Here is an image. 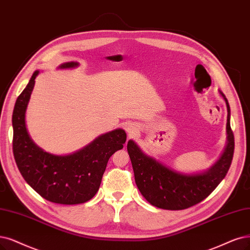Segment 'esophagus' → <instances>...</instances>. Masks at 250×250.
I'll use <instances>...</instances> for the list:
<instances>
[{
    "label": "esophagus",
    "instance_id": "1",
    "mask_svg": "<svg viewBox=\"0 0 250 250\" xmlns=\"http://www.w3.org/2000/svg\"><path fill=\"white\" fill-rule=\"evenodd\" d=\"M125 130H126L128 136H131V137L134 136L137 133V127L135 125H125Z\"/></svg>",
    "mask_w": 250,
    "mask_h": 250
}]
</instances>
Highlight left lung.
Returning a JSON list of instances; mask_svg holds the SVG:
<instances>
[{
  "mask_svg": "<svg viewBox=\"0 0 250 250\" xmlns=\"http://www.w3.org/2000/svg\"><path fill=\"white\" fill-rule=\"evenodd\" d=\"M228 108V144L216 164L202 174L186 175L170 170L144 154L137 144L127 142V152L132 162L135 181L142 196L151 205L166 210H183L199 204L213 191L223 180L232 164L235 140L229 124V106L223 92Z\"/></svg>",
  "mask_w": 250,
  "mask_h": 250,
  "instance_id": "left-lung-1",
  "label": "left lung"
}]
</instances>
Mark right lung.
Listing matches in <instances>:
<instances>
[{"label": "right lung", "mask_w": 250, "mask_h": 250, "mask_svg": "<svg viewBox=\"0 0 250 250\" xmlns=\"http://www.w3.org/2000/svg\"><path fill=\"white\" fill-rule=\"evenodd\" d=\"M78 66L66 62L61 68ZM36 71L26 87L18 96L13 110V154L21 174L39 195L52 203L75 205L89 201L99 190L107 163L122 149L126 134L122 128L102 135L84 148L69 155H54L43 151L27 134L25 109L29 103Z\"/></svg>", "instance_id": "add662e5"}]
</instances>
